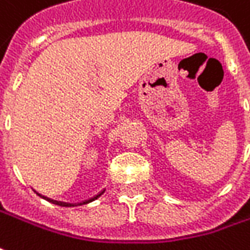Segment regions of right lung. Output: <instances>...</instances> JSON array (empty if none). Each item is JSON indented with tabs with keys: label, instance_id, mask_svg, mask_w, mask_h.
Returning <instances> with one entry per match:
<instances>
[{
	"label": "right lung",
	"instance_id": "right-lung-1",
	"mask_svg": "<svg viewBox=\"0 0 250 250\" xmlns=\"http://www.w3.org/2000/svg\"><path fill=\"white\" fill-rule=\"evenodd\" d=\"M101 193H103V192H101ZM101 193H99L97 196H95V198H92V199H89V200H86V202H83V203H81V204H86V203H89V202H93L95 199H97L99 196H100ZM43 198H44V196H43ZM47 200H48V199H47ZM50 202H52L54 204H58V206H63V207H70V206H73V204H70V203H61V202H54V200H50Z\"/></svg>",
	"mask_w": 250,
	"mask_h": 250
}]
</instances>
